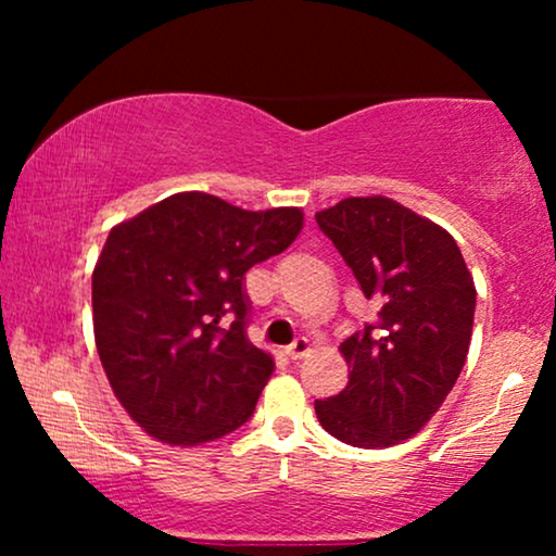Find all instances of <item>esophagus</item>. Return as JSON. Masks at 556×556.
I'll use <instances>...</instances> for the list:
<instances>
[{
  "instance_id": "esophagus-1",
  "label": "esophagus",
  "mask_w": 556,
  "mask_h": 556,
  "mask_svg": "<svg viewBox=\"0 0 556 556\" xmlns=\"http://www.w3.org/2000/svg\"><path fill=\"white\" fill-rule=\"evenodd\" d=\"M308 352H311V344H308L306 337H299L291 346H286V354L291 356V359H303V356H306Z\"/></svg>"
}]
</instances>
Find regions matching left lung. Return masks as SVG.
I'll list each match as a JSON object with an SVG mask.
<instances>
[{
    "label": "left lung",
    "mask_w": 556,
    "mask_h": 556,
    "mask_svg": "<svg viewBox=\"0 0 556 556\" xmlns=\"http://www.w3.org/2000/svg\"><path fill=\"white\" fill-rule=\"evenodd\" d=\"M316 223L379 308L341 344L349 384L316 400L318 422L341 443L390 447L438 413L466 364L473 278L443 227L387 197H349Z\"/></svg>",
    "instance_id": "left-lung-1"
}]
</instances>
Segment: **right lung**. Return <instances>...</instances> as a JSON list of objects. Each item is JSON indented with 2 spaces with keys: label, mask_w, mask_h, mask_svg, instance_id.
<instances>
[{
  "label": "right lung",
  "mask_w": 556,
  "mask_h": 556,
  "mask_svg": "<svg viewBox=\"0 0 556 556\" xmlns=\"http://www.w3.org/2000/svg\"><path fill=\"white\" fill-rule=\"evenodd\" d=\"M303 212H248L181 192L113 227L93 270L105 377L151 438L197 445L238 430L276 369L248 339L245 273L299 238Z\"/></svg>",
  "instance_id": "add662e5"
}]
</instances>
